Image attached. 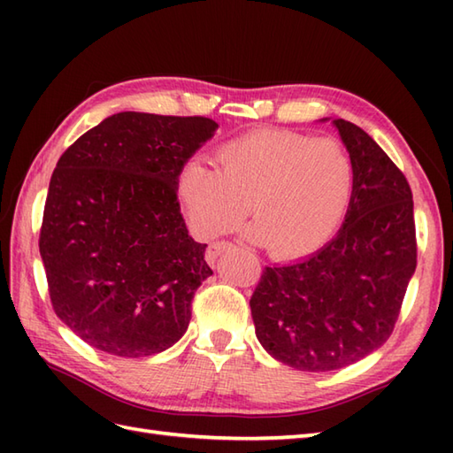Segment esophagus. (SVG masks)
Here are the masks:
<instances>
[{"instance_id":"obj_1","label":"esophagus","mask_w":453,"mask_h":453,"mask_svg":"<svg viewBox=\"0 0 453 453\" xmlns=\"http://www.w3.org/2000/svg\"><path fill=\"white\" fill-rule=\"evenodd\" d=\"M232 245H229L227 242H216V243H211L208 249H206V263L210 265V266H214L216 265V258L226 251V249H229Z\"/></svg>"}]
</instances>
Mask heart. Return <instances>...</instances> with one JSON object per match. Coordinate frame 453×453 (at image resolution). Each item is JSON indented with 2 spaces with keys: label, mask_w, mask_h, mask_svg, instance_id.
<instances>
[{
  "label": "heart",
  "mask_w": 453,
  "mask_h": 453,
  "mask_svg": "<svg viewBox=\"0 0 453 453\" xmlns=\"http://www.w3.org/2000/svg\"><path fill=\"white\" fill-rule=\"evenodd\" d=\"M354 165L334 138L292 130H261L221 146L216 169L188 161L177 177V198L202 239L234 232L251 204L247 235L292 258L329 239L350 204Z\"/></svg>",
  "instance_id": "1"
}]
</instances>
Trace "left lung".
<instances>
[{"label": "left lung", "instance_id": "1", "mask_svg": "<svg viewBox=\"0 0 453 453\" xmlns=\"http://www.w3.org/2000/svg\"><path fill=\"white\" fill-rule=\"evenodd\" d=\"M333 127L354 165L342 227L307 258L266 266L249 302L263 349L302 372L341 370L378 350L417 268L405 175L356 124Z\"/></svg>", "mask_w": 453, "mask_h": 453}]
</instances>
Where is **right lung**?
Wrapping results in <instances>:
<instances>
[{
    "mask_svg": "<svg viewBox=\"0 0 453 453\" xmlns=\"http://www.w3.org/2000/svg\"><path fill=\"white\" fill-rule=\"evenodd\" d=\"M216 130L204 117L127 111L58 159L38 247L56 315L93 349L142 358L187 333L211 268L180 216L177 177Z\"/></svg>",
    "mask_w": 453,
    "mask_h": 453,
    "instance_id": "1",
    "label": "right lung"
}]
</instances>
